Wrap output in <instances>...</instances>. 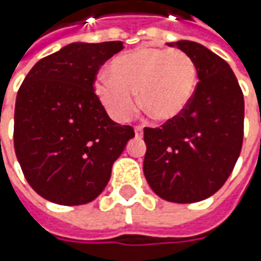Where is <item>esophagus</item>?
Returning a JSON list of instances; mask_svg holds the SVG:
<instances>
[{
	"label": "esophagus",
	"mask_w": 261,
	"mask_h": 261,
	"mask_svg": "<svg viewBox=\"0 0 261 261\" xmlns=\"http://www.w3.org/2000/svg\"><path fill=\"white\" fill-rule=\"evenodd\" d=\"M142 129H144L142 126H141V125H136V126H135V135H136V136H142Z\"/></svg>",
	"instance_id": "obj_1"
}]
</instances>
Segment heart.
<instances>
[{"label":"heart","instance_id":"1","mask_svg":"<svg viewBox=\"0 0 261 261\" xmlns=\"http://www.w3.org/2000/svg\"><path fill=\"white\" fill-rule=\"evenodd\" d=\"M197 87V66L180 49L142 46L115 58L109 74L95 78L94 90L116 120H127L141 105L156 120H173L190 105Z\"/></svg>","mask_w":261,"mask_h":261}]
</instances>
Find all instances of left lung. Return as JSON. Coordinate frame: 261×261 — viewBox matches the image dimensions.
I'll return each mask as SVG.
<instances>
[{
	"label": "left lung",
	"instance_id": "left-lung-1",
	"mask_svg": "<svg viewBox=\"0 0 261 261\" xmlns=\"http://www.w3.org/2000/svg\"><path fill=\"white\" fill-rule=\"evenodd\" d=\"M167 45L193 58L199 81L181 115L144 129V174L164 200L193 203L216 193L234 170L243 146L244 97L232 69L207 47L190 40Z\"/></svg>",
	"mask_w": 261,
	"mask_h": 261
}]
</instances>
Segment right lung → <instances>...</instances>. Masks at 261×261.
I'll use <instances>...</instances> for the list:
<instances>
[{"mask_svg": "<svg viewBox=\"0 0 261 261\" xmlns=\"http://www.w3.org/2000/svg\"><path fill=\"white\" fill-rule=\"evenodd\" d=\"M122 42L71 43L36 64L18 88L14 149L25 180L58 205L94 200L134 127L113 122L94 93L98 69Z\"/></svg>", "mask_w": 261, "mask_h": 261, "instance_id": "obj_1", "label": "right lung"}]
</instances>
